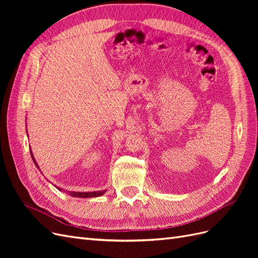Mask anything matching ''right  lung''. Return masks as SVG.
<instances>
[{
  "instance_id": "add662e5",
  "label": "right lung",
  "mask_w": 258,
  "mask_h": 258,
  "mask_svg": "<svg viewBox=\"0 0 258 258\" xmlns=\"http://www.w3.org/2000/svg\"><path fill=\"white\" fill-rule=\"evenodd\" d=\"M30 152H31V151H30ZM31 156H32V159H33V161H34V163H35V166L38 168V166L36 165V162H35V160H34V158H33V155L31 154ZM60 190H61V189H60ZM103 194H104L103 190H101V191H91V192H75V191L70 192V195H71L72 197H80V198L99 197V196H101V195H103Z\"/></svg>"
}]
</instances>
